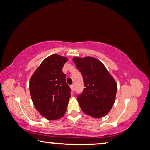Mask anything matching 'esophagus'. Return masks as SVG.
Wrapping results in <instances>:
<instances>
[{"mask_svg": "<svg viewBox=\"0 0 150 150\" xmlns=\"http://www.w3.org/2000/svg\"><path fill=\"white\" fill-rule=\"evenodd\" d=\"M71 90L73 91V92H74V89H75V88H74V85H71Z\"/></svg>", "mask_w": 150, "mask_h": 150, "instance_id": "34e87169", "label": "esophagus"}]
</instances>
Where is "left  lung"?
Segmentation results:
<instances>
[{
	"label": "left lung",
	"mask_w": 150,
	"mask_h": 150,
	"mask_svg": "<svg viewBox=\"0 0 150 150\" xmlns=\"http://www.w3.org/2000/svg\"><path fill=\"white\" fill-rule=\"evenodd\" d=\"M82 74L85 88L77 96L81 110L93 118L106 116L115 102L117 83L103 64L92 56L72 58Z\"/></svg>",
	"instance_id": "obj_1"
}]
</instances>
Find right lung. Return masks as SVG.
Here are the masks:
<instances>
[{"mask_svg":"<svg viewBox=\"0 0 150 150\" xmlns=\"http://www.w3.org/2000/svg\"><path fill=\"white\" fill-rule=\"evenodd\" d=\"M67 58L58 54L47 57L35 70L30 81V92L35 108L48 120L65 115L70 88L65 81L63 65Z\"/></svg>","mask_w":150,"mask_h":150,"instance_id":"obj_1","label":"right lung"}]
</instances>
